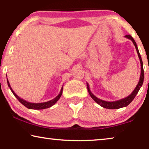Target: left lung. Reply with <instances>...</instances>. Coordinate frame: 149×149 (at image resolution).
<instances>
[{
  "label": "left lung",
  "instance_id": "8db88e82",
  "mask_svg": "<svg viewBox=\"0 0 149 149\" xmlns=\"http://www.w3.org/2000/svg\"><path fill=\"white\" fill-rule=\"evenodd\" d=\"M125 37L130 39L131 41L133 42V45H135V49H136V50H137V54L139 56V58L140 63H141V75H140L139 81L138 84L137 85V86H136V87L135 88V89L133 90V91L132 93H131V95L127 96V97H126L125 98H124V99L118 100H116V101H112V102L105 101V100H103L99 99V98L95 97V96L93 94L91 91H90L89 84H88V83H87V90H88V92H89V95L91 96V97L92 99L94 100L98 104L101 106V107L103 108H108V109H118V108L125 107H127V105H129L130 103L132 102V100L134 99L135 96L137 95V94L139 92V91L140 88L141 87V86H142V85L143 84V81H144V70H143V64L142 59H141L138 47L137 46V44H136L135 40L133 39V37L131 36L130 35H125Z\"/></svg>",
  "mask_w": 149,
  "mask_h": 149
}]
</instances>
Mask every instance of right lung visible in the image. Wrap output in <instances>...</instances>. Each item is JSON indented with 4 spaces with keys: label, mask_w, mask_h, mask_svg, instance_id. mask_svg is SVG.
Returning a JSON list of instances; mask_svg holds the SVG:
<instances>
[{
    "label": "right lung",
    "mask_w": 149,
    "mask_h": 149,
    "mask_svg": "<svg viewBox=\"0 0 149 149\" xmlns=\"http://www.w3.org/2000/svg\"><path fill=\"white\" fill-rule=\"evenodd\" d=\"M7 77V75H6ZM7 83H8V87H10V89L11 91L13 93L15 97H16V99L19 100V101L22 103V104L25 107H27V108H29V109H34V110H42V109H45V108H50L52 106H53L55 103H56L58 100L60 99V97H61V95L62 94V91H63V86L62 87V89L60 90V92L58 94V95L56 96V97L54 98V99H52L49 100V101H47V102H40V103H33V102H30L28 101H26V100H24L23 99H22V98H20L19 96H17L16 93H14V91L13 90H12V87L10 86V83L8 81V79H7Z\"/></svg>",
    "instance_id": "add662e5"
}]
</instances>
